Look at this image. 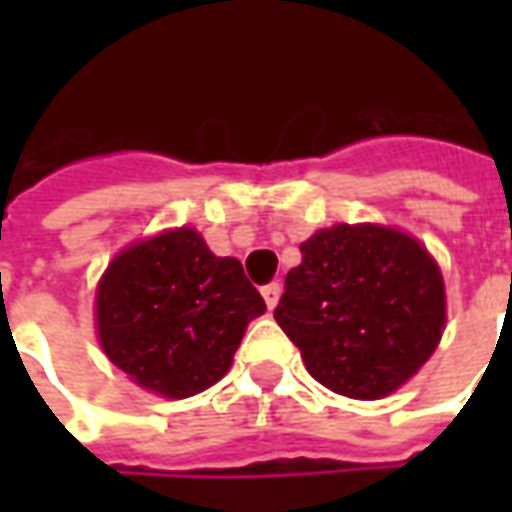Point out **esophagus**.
Masks as SVG:
<instances>
[{
  "mask_svg": "<svg viewBox=\"0 0 512 512\" xmlns=\"http://www.w3.org/2000/svg\"><path fill=\"white\" fill-rule=\"evenodd\" d=\"M260 293H263V299H266L268 310H274V307H277L279 296H282V285H279V282H268V285H263V288H260Z\"/></svg>",
  "mask_w": 512,
  "mask_h": 512,
  "instance_id": "obj_1",
  "label": "esophagus"
}]
</instances>
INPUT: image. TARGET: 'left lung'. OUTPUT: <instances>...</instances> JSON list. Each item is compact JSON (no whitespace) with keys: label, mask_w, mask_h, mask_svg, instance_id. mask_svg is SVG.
<instances>
[{"label":"left lung","mask_w":512,"mask_h":512,"mask_svg":"<svg viewBox=\"0 0 512 512\" xmlns=\"http://www.w3.org/2000/svg\"><path fill=\"white\" fill-rule=\"evenodd\" d=\"M274 318L315 381L337 395L376 400L436 351L444 282L414 238L376 224H337L301 244Z\"/></svg>","instance_id":"8db88e82"}]
</instances>
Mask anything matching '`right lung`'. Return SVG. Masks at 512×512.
<instances>
[{"instance_id": "right-lung-1", "label": "right lung", "mask_w": 512, "mask_h": 512, "mask_svg": "<svg viewBox=\"0 0 512 512\" xmlns=\"http://www.w3.org/2000/svg\"><path fill=\"white\" fill-rule=\"evenodd\" d=\"M95 312L101 348L134 384L191 397L230 370L266 301L235 257H216L200 233L180 227L120 252Z\"/></svg>"}]
</instances>
